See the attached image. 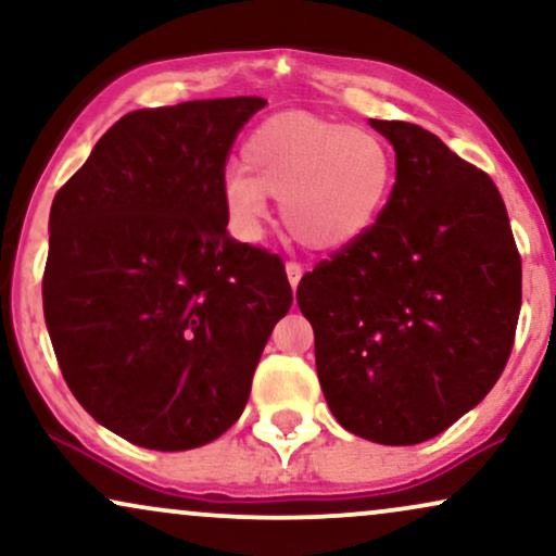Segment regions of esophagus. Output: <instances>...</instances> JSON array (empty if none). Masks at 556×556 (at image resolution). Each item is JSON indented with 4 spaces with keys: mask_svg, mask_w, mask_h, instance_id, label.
<instances>
[{
    "mask_svg": "<svg viewBox=\"0 0 556 556\" xmlns=\"http://www.w3.org/2000/svg\"><path fill=\"white\" fill-rule=\"evenodd\" d=\"M285 271H287V279H290V285L298 287L300 279H302V271H305V269H302V266H300L298 262H287Z\"/></svg>",
    "mask_w": 556,
    "mask_h": 556,
    "instance_id": "34e87169",
    "label": "esophagus"
}]
</instances>
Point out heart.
<instances>
[{"instance_id": "1", "label": "heart", "mask_w": 556, "mask_h": 556, "mask_svg": "<svg viewBox=\"0 0 556 556\" xmlns=\"http://www.w3.org/2000/svg\"><path fill=\"white\" fill-rule=\"evenodd\" d=\"M243 168L223 177L230 230L256 241L269 197L285 228L311 251H341L371 230L392 189V156L375 132L302 110L258 123L241 149Z\"/></svg>"}]
</instances>
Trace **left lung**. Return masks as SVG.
<instances>
[{
	"mask_svg": "<svg viewBox=\"0 0 556 556\" xmlns=\"http://www.w3.org/2000/svg\"><path fill=\"white\" fill-rule=\"evenodd\" d=\"M379 220L300 279L326 403L388 446L433 439L493 390L521 313V256L493 179L413 123Z\"/></svg>",
	"mask_w": 556,
	"mask_h": 556,
	"instance_id": "8db88e82",
	"label": "left lung"
}]
</instances>
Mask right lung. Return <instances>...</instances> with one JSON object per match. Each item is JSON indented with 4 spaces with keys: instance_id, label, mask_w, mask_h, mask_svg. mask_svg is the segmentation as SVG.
Listing matches in <instances>:
<instances>
[{
    "instance_id": "right-lung-1",
    "label": "right lung",
    "mask_w": 556,
    "mask_h": 556,
    "mask_svg": "<svg viewBox=\"0 0 556 556\" xmlns=\"http://www.w3.org/2000/svg\"><path fill=\"white\" fill-rule=\"evenodd\" d=\"M262 97L136 110L53 197L43 313L68 390L130 444L185 452L241 418L292 305L277 254L228 236L226 159Z\"/></svg>"
}]
</instances>
